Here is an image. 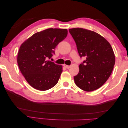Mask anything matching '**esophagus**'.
<instances>
[{"label": "esophagus", "instance_id": "1", "mask_svg": "<svg viewBox=\"0 0 128 128\" xmlns=\"http://www.w3.org/2000/svg\"><path fill=\"white\" fill-rule=\"evenodd\" d=\"M64 67L66 68L69 69V68H70V66H68V65H66V64H64Z\"/></svg>", "mask_w": 128, "mask_h": 128}]
</instances>
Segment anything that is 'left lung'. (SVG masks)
Segmentation results:
<instances>
[{
  "label": "left lung",
  "mask_w": 128,
  "mask_h": 128,
  "mask_svg": "<svg viewBox=\"0 0 128 128\" xmlns=\"http://www.w3.org/2000/svg\"><path fill=\"white\" fill-rule=\"evenodd\" d=\"M76 44L80 58H86L74 77L76 86L86 91L101 87L113 71L115 58L108 41L99 34L83 28L69 29Z\"/></svg>",
  "instance_id": "obj_1"
}]
</instances>
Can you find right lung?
Returning <instances> with one entry per match:
<instances>
[{"label":"right lung","instance_id":"add662e5","mask_svg":"<svg viewBox=\"0 0 128 128\" xmlns=\"http://www.w3.org/2000/svg\"><path fill=\"white\" fill-rule=\"evenodd\" d=\"M66 29L50 28L38 32L23 43L18 54V64L32 88L45 91L54 86L62 72V66L50 61L60 42L67 37Z\"/></svg>","mask_w":128,"mask_h":128}]
</instances>
